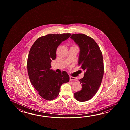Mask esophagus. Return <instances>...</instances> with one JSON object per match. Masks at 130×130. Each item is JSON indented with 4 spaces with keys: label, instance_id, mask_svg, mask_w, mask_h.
Here are the masks:
<instances>
[{
    "label": "esophagus",
    "instance_id": "34e87169",
    "mask_svg": "<svg viewBox=\"0 0 130 130\" xmlns=\"http://www.w3.org/2000/svg\"><path fill=\"white\" fill-rule=\"evenodd\" d=\"M70 81H75V80H76V78L75 77L70 76Z\"/></svg>",
    "mask_w": 130,
    "mask_h": 130
}]
</instances>
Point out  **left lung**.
Wrapping results in <instances>:
<instances>
[{
  "label": "left lung",
  "mask_w": 130,
  "mask_h": 130,
  "mask_svg": "<svg viewBox=\"0 0 130 130\" xmlns=\"http://www.w3.org/2000/svg\"><path fill=\"white\" fill-rule=\"evenodd\" d=\"M79 47L78 64L85 71L80 79L82 88L74 94L76 100L84 102L90 100L99 90L104 74L102 53L94 39L84 34H73L70 37Z\"/></svg>",
  "instance_id": "left-lung-1"
}]
</instances>
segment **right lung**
<instances>
[{
  "instance_id": "add662e5",
  "label": "right lung",
  "mask_w": 130,
  "mask_h": 130,
  "mask_svg": "<svg viewBox=\"0 0 130 130\" xmlns=\"http://www.w3.org/2000/svg\"><path fill=\"white\" fill-rule=\"evenodd\" d=\"M71 34H50L37 39L30 48L27 60V70L31 83L39 96L51 100L57 97L60 87L69 82V76L51 69V63L56 58V50Z\"/></svg>"
}]
</instances>
